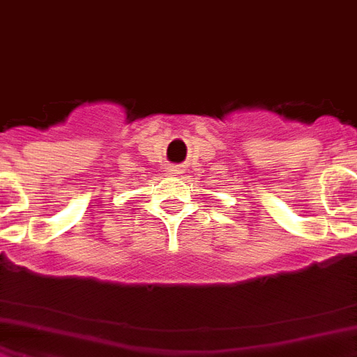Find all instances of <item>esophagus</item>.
<instances>
[{
    "instance_id": "esophagus-1",
    "label": "esophagus",
    "mask_w": 357,
    "mask_h": 357,
    "mask_svg": "<svg viewBox=\"0 0 357 357\" xmlns=\"http://www.w3.org/2000/svg\"><path fill=\"white\" fill-rule=\"evenodd\" d=\"M179 172H181V170H179L178 167H172V168H170V174H179Z\"/></svg>"
}]
</instances>
